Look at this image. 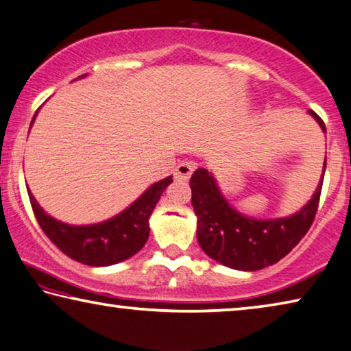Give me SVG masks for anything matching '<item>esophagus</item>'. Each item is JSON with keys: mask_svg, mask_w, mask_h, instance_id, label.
<instances>
[{"mask_svg": "<svg viewBox=\"0 0 351 351\" xmlns=\"http://www.w3.org/2000/svg\"><path fill=\"white\" fill-rule=\"evenodd\" d=\"M193 169H195V164L191 162V160H182V162H180L176 167L175 178H178V180H189V176L192 175Z\"/></svg>", "mask_w": 351, "mask_h": 351, "instance_id": "esophagus-1", "label": "esophagus"}]
</instances>
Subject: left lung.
I'll return each mask as SVG.
<instances>
[{
    "label": "left lung",
    "mask_w": 351,
    "mask_h": 351,
    "mask_svg": "<svg viewBox=\"0 0 351 351\" xmlns=\"http://www.w3.org/2000/svg\"><path fill=\"white\" fill-rule=\"evenodd\" d=\"M309 115L326 132L324 120ZM326 159L319 186L308 203L295 214L280 219H254L243 215L221 193L215 176L197 169L191 178L192 206L197 215V239L203 252L221 265L254 271L274 265L302 241L313 225L319 208Z\"/></svg>",
    "instance_id": "obj_1"
}]
</instances>
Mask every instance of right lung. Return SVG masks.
Listing matches in <instances>:
<instances>
[{"label": "right lung", "instance_id": "obj_1", "mask_svg": "<svg viewBox=\"0 0 351 351\" xmlns=\"http://www.w3.org/2000/svg\"><path fill=\"white\" fill-rule=\"evenodd\" d=\"M84 76L87 75L80 77ZM37 112L32 117L31 126L34 123ZM171 181H173L171 176H167L154 182L120 214L92 225L64 223L40 208L29 187H27V195L38 225L60 252L81 264L108 267L130 259L145 245L149 236V217Z\"/></svg>", "mask_w": 351, "mask_h": 351}]
</instances>
